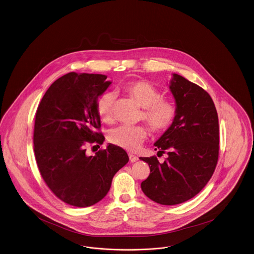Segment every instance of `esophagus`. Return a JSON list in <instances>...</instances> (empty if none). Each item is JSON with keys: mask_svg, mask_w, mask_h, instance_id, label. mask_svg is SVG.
I'll list each match as a JSON object with an SVG mask.
<instances>
[{"mask_svg": "<svg viewBox=\"0 0 254 254\" xmlns=\"http://www.w3.org/2000/svg\"><path fill=\"white\" fill-rule=\"evenodd\" d=\"M128 157H129V161H130L131 163H135V162H137V161L139 160V158H138L137 156L133 155V154H128Z\"/></svg>", "mask_w": 254, "mask_h": 254, "instance_id": "esophagus-1", "label": "esophagus"}]
</instances>
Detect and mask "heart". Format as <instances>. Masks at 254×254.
I'll return each instance as SVG.
<instances>
[{"mask_svg": "<svg viewBox=\"0 0 254 254\" xmlns=\"http://www.w3.org/2000/svg\"><path fill=\"white\" fill-rule=\"evenodd\" d=\"M122 90L142 109L140 119L143 120L154 133L165 131L176 116L174 103L162 98V93L155 86L143 80L127 82ZM115 95L105 92L97 100V112L104 122H112ZM146 128L142 126H121L112 129L109 141L128 151L137 150L146 137Z\"/></svg>", "mask_w": 254, "mask_h": 254, "instance_id": "b5f03b06", "label": "heart"}]
</instances>
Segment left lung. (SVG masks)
Segmentation results:
<instances>
[{
    "mask_svg": "<svg viewBox=\"0 0 254 254\" xmlns=\"http://www.w3.org/2000/svg\"><path fill=\"white\" fill-rule=\"evenodd\" d=\"M169 89L176 116L154 143L155 150L168 157L163 163L155 156L140 158L150 168L142 192L162 205L180 204L199 193L213 176L219 153L218 116L209 93L177 73Z\"/></svg>",
    "mask_w": 254,
    "mask_h": 254,
    "instance_id": "obj_1",
    "label": "left lung"
}]
</instances>
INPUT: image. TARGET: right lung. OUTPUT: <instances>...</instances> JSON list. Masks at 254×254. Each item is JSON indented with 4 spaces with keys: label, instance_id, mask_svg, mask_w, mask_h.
<instances>
[{
    "label": "right lung",
    "instance_id": "right-lung-1",
    "mask_svg": "<svg viewBox=\"0 0 254 254\" xmlns=\"http://www.w3.org/2000/svg\"><path fill=\"white\" fill-rule=\"evenodd\" d=\"M107 75L69 72L54 82L36 112L34 151L43 181L63 202L89 207L110 191L112 179L128 162L110 143L94 156L87 142H104L97 100L112 81Z\"/></svg>",
    "mask_w": 254,
    "mask_h": 254
}]
</instances>
